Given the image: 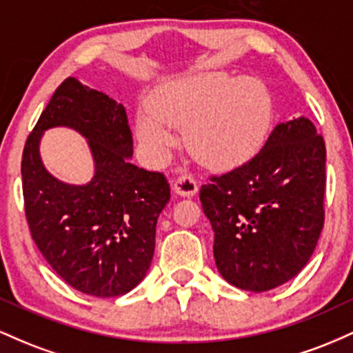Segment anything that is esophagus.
<instances>
[{"mask_svg":"<svg viewBox=\"0 0 353 353\" xmlns=\"http://www.w3.org/2000/svg\"><path fill=\"white\" fill-rule=\"evenodd\" d=\"M172 189H174V192L179 194V196H182V197H192V196H196L199 185H197V182L192 176L182 174V176H179L176 181L172 182Z\"/></svg>","mask_w":353,"mask_h":353,"instance_id":"obj_1","label":"esophagus"}]
</instances>
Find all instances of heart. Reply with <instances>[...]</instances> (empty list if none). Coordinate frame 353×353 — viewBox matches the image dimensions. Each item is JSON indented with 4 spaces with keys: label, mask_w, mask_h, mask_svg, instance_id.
<instances>
[{
    "label": "heart",
    "mask_w": 353,
    "mask_h": 353,
    "mask_svg": "<svg viewBox=\"0 0 353 353\" xmlns=\"http://www.w3.org/2000/svg\"><path fill=\"white\" fill-rule=\"evenodd\" d=\"M149 111L136 117V137L151 163H163L174 136L185 129V144L199 163L229 171L262 149L274 121V101L261 79L208 71L174 79L152 92Z\"/></svg>",
    "instance_id": "1"
}]
</instances>
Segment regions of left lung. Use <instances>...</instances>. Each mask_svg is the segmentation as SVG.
Wrapping results in <instances>:
<instances>
[{
	"label": "left lung",
	"instance_id": "1",
	"mask_svg": "<svg viewBox=\"0 0 353 353\" xmlns=\"http://www.w3.org/2000/svg\"><path fill=\"white\" fill-rule=\"evenodd\" d=\"M325 143L307 117L281 123L249 163L201 188L219 274L265 292L305 267L323 228Z\"/></svg>",
	"mask_w": 353,
	"mask_h": 353
}]
</instances>
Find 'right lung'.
Here are the masks:
<instances>
[{
	"label": "right lung",
	"mask_w": 353,
	"mask_h": 353,
	"mask_svg": "<svg viewBox=\"0 0 353 353\" xmlns=\"http://www.w3.org/2000/svg\"><path fill=\"white\" fill-rule=\"evenodd\" d=\"M59 125L88 139L95 176L88 185L61 183L42 165V132ZM131 157L123 104L74 78L56 89L24 144L23 196L31 237L54 272L83 294H128L151 265L157 217L171 188L164 174L137 168Z\"/></svg>",
	"instance_id": "right-lung-1"
}]
</instances>
